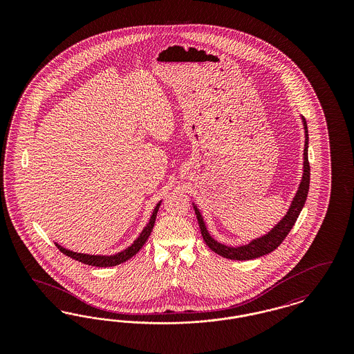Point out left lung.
<instances>
[{
	"label": "left lung",
	"mask_w": 354,
	"mask_h": 354,
	"mask_svg": "<svg viewBox=\"0 0 354 354\" xmlns=\"http://www.w3.org/2000/svg\"><path fill=\"white\" fill-rule=\"evenodd\" d=\"M304 126V134H305V143H304V162H303V176L300 180V185L297 187V191L290 202V205L286 211V215L281 218L280 221H277V224L273 225V228H270V231L266 235H261L260 237L252 239L248 244H243V245H227L223 244L218 240H215L207 225L205 221L203 219L202 212L198 208V205L192 202L196 218L199 221V227L202 231L203 239L205 241V244L214 251L223 257L231 259V260H251L256 259L264 254L274 251L286 239V235L289 234V231L292 230V227L295 225L296 220L299 218L301 209H303L304 204L308 196V191H309V182H310V167H309V162H308V143H309V136H308V127H306V120L301 117Z\"/></svg>",
	"instance_id": "8db88e82"
}]
</instances>
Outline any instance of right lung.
Masks as SVG:
<instances>
[{"label":"right lung","instance_id":"right-lung-1","mask_svg":"<svg viewBox=\"0 0 354 354\" xmlns=\"http://www.w3.org/2000/svg\"><path fill=\"white\" fill-rule=\"evenodd\" d=\"M160 203H162V201L155 205V208L152 211L151 218L149 220V223L146 224V227L142 230V232L135 239L134 243L131 245H129L126 250L115 253V254H88V253L73 252L70 250L64 248L58 243H54V244L57 245V248L64 254H66V256L77 260V261H81L84 264H87V266H93V267H114V266H118L120 263H124L129 259H131L145 245L146 240L149 239V236L151 234L152 228H153L156 214H158V209L160 207Z\"/></svg>","mask_w":354,"mask_h":354}]
</instances>
